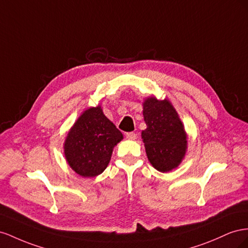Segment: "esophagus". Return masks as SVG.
I'll return each instance as SVG.
<instances>
[{
	"label": "esophagus",
	"instance_id": "34e87169",
	"mask_svg": "<svg viewBox=\"0 0 248 248\" xmlns=\"http://www.w3.org/2000/svg\"><path fill=\"white\" fill-rule=\"evenodd\" d=\"M125 137L128 140H135L137 138V134L133 133V132H130V133H126L125 134Z\"/></svg>",
	"mask_w": 248,
	"mask_h": 248
}]
</instances>
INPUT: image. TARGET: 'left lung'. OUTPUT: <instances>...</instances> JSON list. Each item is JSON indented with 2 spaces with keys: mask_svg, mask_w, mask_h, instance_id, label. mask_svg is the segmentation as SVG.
<instances>
[{
  "mask_svg": "<svg viewBox=\"0 0 248 248\" xmlns=\"http://www.w3.org/2000/svg\"><path fill=\"white\" fill-rule=\"evenodd\" d=\"M142 106L146 129L141 132V138L147 159L158 171H171L182 163L187 152L185 126L167 98L148 96Z\"/></svg>",
  "mask_w": 248,
  "mask_h": 248,
  "instance_id": "obj_1",
  "label": "left lung"
}]
</instances>
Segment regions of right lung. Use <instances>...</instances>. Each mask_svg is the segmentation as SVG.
Returning <instances> with one entry per match:
<instances>
[{
	"mask_svg": "<svg viewBox=\"0 0 248 248\" xmlns=\"http://www.w3.org/2000/svg\"><path fill=\"white\" fill-rule=\"evenodd\" d=\"M123 139L122 132L106 117L98 105L83 111L78 117L65 137L63 153L77 174L94 178L108 166L113 148Z\"/></svg>",
	"mask_w": 248,
	"mask_h": 248,
	"instance_id": "1",
	"label": "right lung"
}]
</instances>
